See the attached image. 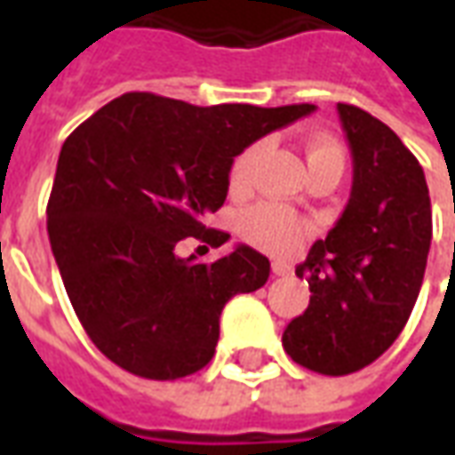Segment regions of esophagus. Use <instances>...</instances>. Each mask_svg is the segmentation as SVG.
Here are the masks:
<instances>
[{"label": "esophagus", "mask_w": 455, "mask_h": 455, "mask_svg": "<svg viewBox=\"0 0 455 455\" xmlns=\"http://www.w3.org/2000/svg\"><path fill=\"white\" fill-rule=\"evenodd\" d=\"M273 275L277 277H290L292 275V267L283 263V260H273Z\"/></svg>", "instance_id": "esophagus-1"}]
</instances>
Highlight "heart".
<instances>
[{
  "instance_id": "b5f03b06",
  "label": "heart",
  "mask_w": 455,
  "mask_h": 455,
  "mask_svg": "<svg viewBox=\"0 0 455 455\" xmlns=\"http://www.w3.org/2000/svg\"><path fill=\"white\" fill-rule=\"evenodd\" d=\"M267 150L266 140H258L253 146H248L238 153L231 170H228V189L231 192H246L253 182L258 163L263 160ZM307 165L309 172L315 175L319 170L334 168L341 172L343 170V148L336 140L326 136H312L305 146ZM241 236L246 238L251 246L263 248L270 253H290L295 251L309 234V227L292 212L277 207V204H258L248 209L246 214L238 221Z\"/></svg>"
}]
</instances>
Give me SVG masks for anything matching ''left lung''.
<instances>
[{"label":"left lung","instance_id":"8db88e82","mask_svg":"<svg viewBox=\"0 0 455 455\" xmlns=\"http://www.w3.org/2000/svg\"><path fill=\"white\" fill-rule=\"evenodd\" d=\"M353 156L351 199L297 277L309 307L287 324L283 346L307 371L348 375L390 348L419 295L431 246L424 170L400 136L353 104H339Z\"/></svg>","mask_w":455,"mask_h":455}]
</instances>
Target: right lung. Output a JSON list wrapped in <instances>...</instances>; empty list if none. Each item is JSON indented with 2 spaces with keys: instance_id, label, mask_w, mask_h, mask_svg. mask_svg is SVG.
Instances as JSON below:
<instances>
[{
  "instance_id": "right-lung-1",
  "label": "right lung",
  "mask_w": 455,
  "mask_h": 455,
  "mask_svg": "<svg viewBox=\"0 0 455 455\" xmlns=\"http://www.w3.org/2000/svg\"><path fill=\"white\" fill-rule=\"evenodd\" d=\"M315 104H195L126 92L65 139L48 199V238L65 292L100 351L148 380L202 371L228 299L256 292L270 260L248 246L214 263L178 258L228 192L241 150L315 112Z\"/></svg>"
}]
</instances>
